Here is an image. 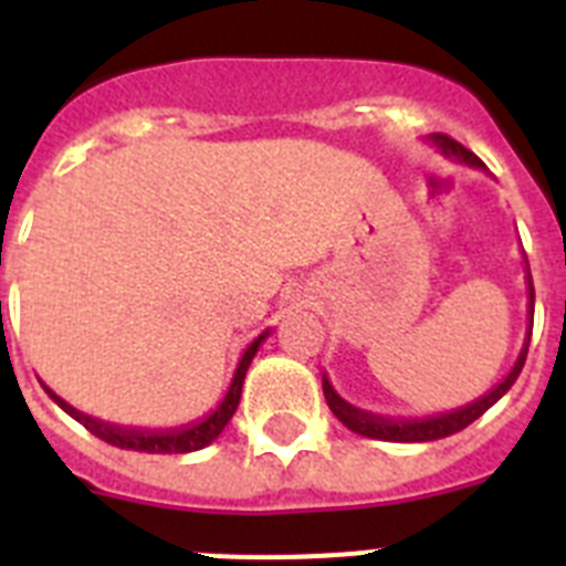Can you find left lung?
Wrapping results in <instances>:
<instances>
[{
  "instance_id": "8db88e82",
  "label": "left lung",
  "mask_w": 566,
  "mask_h": 566,
  "mask_svg": "<svg viewBox=\"0 0 566 566\" xmlns=\"http://www.w3.org/2000/svg\"><path fill=\"white\" fill-rule=\"evenodd\" d=\"M429 143L449 159H458V163H467L472 168H484V163L470 151V148H463L461 143H455L447 134H429ZM533 312H535V289H533V274H530V265H526V315H530V323H533ZM530 335H533V326H526V337L524 346L518 352V360L513 364V369L506 371L504 380L495 384L490 392H484L481 398H475L467 407L449 409V412H438V415H427V418H384V415L366 412V409L352 407L349 400H343L340 395L335 392V386L332 380L323 375V395H326V403L335 412L337 421L343 423L352 432L364 434V438H375V441H392V443H423V441H438V438H449V434L461 432V429L470 427L472 421H478L492 403H499L513 384L518 380L521 369H524L526 360V349H530Z\"/></svg>"
}]
</instances>
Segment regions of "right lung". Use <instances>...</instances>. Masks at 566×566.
<instances>
[{"instance_id":"1","label":"right lung","mask_w":566,"mask_h":566,"mask_svg":"<svg viewBox=\"0 0 566 566\" xmlns=\"http://www.w3.org/2000/svg\"><path fill=\"white\" fill-rule=\"evenodd\" d=\"M269 337V329L263 332L260 337L245 346L243 357H240V364L234 369V378L229 384V392L223 395V400L211 409L209 415H202L200 421H191V423H182V427H171V429H139V427H119V423H108V421H99V418H91V415L80 412L74 409L67 400H62L60 395L51 392L45 384L42 389L48 392V398L67 412L74 421H80L82 427L88 429L91 434H96L99 441L111 443V447H119V449H134V452H148V455H182V452H197V449L209 447V443L217 441V434L223 432L226 423L231 421V415L237 412L240 407V395H243V380H245V371H249L251 360L258 355L260 343Z\"/></svg>"}]
</instances>
